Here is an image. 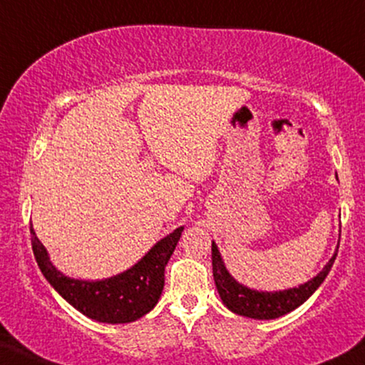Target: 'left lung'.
Instances as JSON below:
<instances>
[{"label": "left lung", "instance_id": "1", "mask_svg": "<svg viewBox=\"0 0 365 365\" xmlns=\"http://www.w3.org/2000/svg\"><path fill=\"white\" fill-rule=\"evenodd\" d=\"M336 252L316 277L308 280L306 284H301L299 287L275 292H263L250 289L247 285L236 282L231 277V274L225 267V262H222L216 243L212 241L214 282H216L217 292L221 296L222 302H225V306L227 309H231L232 313L253 319H275L279 316H284L296 308H299L302 302L309 299V296H313V292L323 284L327 275L330 274L333 262L336 258Z\"/></svg>", "mask_w": 365, "mask_h": 365}]
</instances>
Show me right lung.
<instances>
[{"label":"right lung","instance_id":"1","mask_svg":"<svg viewBox=\"0 0 365 365\" xmlns=\"http://www.w3.org/2000/svg\"><path fill=\"white\" fill-rule=\"evenodd\" d=\"M183 227L160 240L140 260L122 274L103 280L66 277L52 265L47 250L35 235L32 222V250L43 277L73 308L100 323H130L143 318L156 306L163 292L165 267L175 252Z\"/></svg>","mask_w":365,"mask_h":365}]
</instances>
